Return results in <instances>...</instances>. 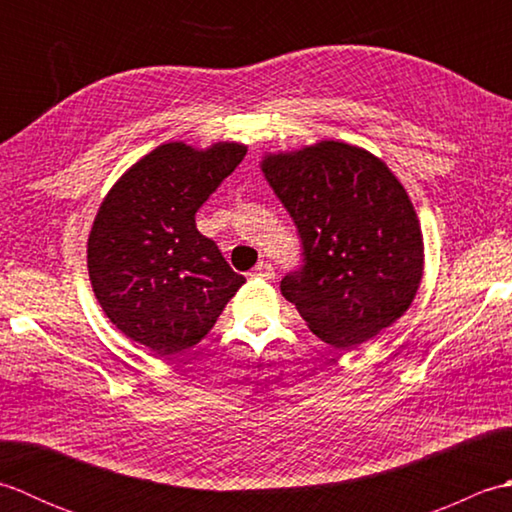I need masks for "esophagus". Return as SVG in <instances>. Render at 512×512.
<instances>
[{"label":"esophagus","mask_w":512,"mask_h":512,"mask_svg":"<svg viewBox=\"0 0 512 512\" xmlns=\"http://www.w3.org/2000/svg\"><path fill=\"white\" fill-rule=\"evenodd\" d=\"M253 277H259V279H273V277H275V268L270 266L268 262H259V264L253 268Z\"/></svg>","instance_id":"obj_1"}]
</instances>
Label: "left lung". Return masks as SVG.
<instances>
[{
  "instance_id": "8db88e82",
  "label": "left lung",
  "mask_w": 512,
  "mask_h": 512,
  "mask_svg": "<svg viewBox=\"0 0 512 512\" xmlns=\"http://www.w3.org/2000/svg\"><path fill=\"white\" fill-rule=\"evenodd\" d=\"M262 171L303 244V266L281 279L308 328L358 347L396 323L416 297L424 244L400 180L369 151L321 140L268 154Z\"/></svg>"
}]
</instances>
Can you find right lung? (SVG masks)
I'll list each match as a JSON object with an SVG mask.
<instances>
[{
    "mask_svg": "<svg viewBox=\"0 0 512 512\" xmlns=\"http://www.w3.org/2000/svg\"><path fill=\"white\" fill-rule=\"evenodd\" d=\"M244 156L239 143L160 145L118 178L94 217V295L107 319L154 356L200 343L246 281L195 226V213Z\"/></svg>",
    "mask_w": 512,
    "mask_h": 512,
    "instance_id": "obj_1",
    "label": "right lung"
}]
</instances>
